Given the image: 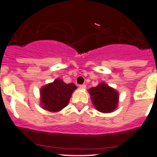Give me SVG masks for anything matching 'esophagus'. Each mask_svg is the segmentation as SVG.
I'll return each mask as SVG.
<instances>
[{
  "label": "esophagus",
  "instance_id": "obj_1",
  "mask_svg": "<svg viewBox=\"0 0 157 157\" xmlns=\"http://www.w3.org/2000/svg\"><path fill=\"white\" fill-rule=\"evenodd\" d=\"M79 88H82V89H85V88H86V85H79Z\"/></svg>",
  "mask_w": 157,
  "mask_h": 157
}]
</instances>
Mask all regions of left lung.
<instances>
[{
    "label": "left lung",
    "instance_id": "left-lung-1",
    "mask_svg": "<svg viewBox=\"0 0 157 157\" xmlns=\"http://www.w3.org/2000/svg\"><path fill=\"white\" fill-rule=\"evenodd\" d=\"M91 102L97 111L101 113H111L117 109L119 93L117 90L105 82L88 90Z\"/></svg>",
    "mask_w": 157,
    "mask_h": 157
}]
</instances>
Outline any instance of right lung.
<instances>
[{
    "label": "right lung",
    "instance_id": "right-lung-1",
    "mask_svg": "<svg viewBox=\"0 0 157 157\" xmlns=\"http://www.w3.org/2000/svg\"><path fill=\"white\" fill-rule=\"evenodd\" d=\"M77 87L74 83L66 84L61 78L47 84L40 88V106L50 112H58L69 104Z\"/></svg>",
    "mask_w": 157,
    "mask_h": 157
}]
</instances>
